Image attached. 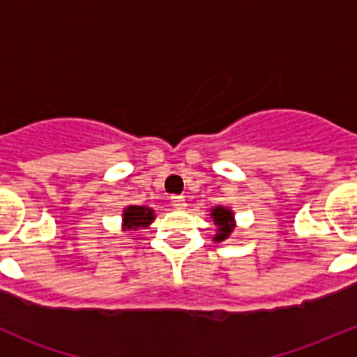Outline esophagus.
<instances>
[{"label":"esophagus","instance_id":"1","mask_svg":"<svg viewBox=\"0 0 357 357\" xmlns=\"http://www.w3.org/2000/svg\"><path fill=\"white\" fill-rule=\"evenodd\" d=\"M171 205L174 208H185L186 207V200L183 195H171Z\"/></svg>","mask_w":357,"mask_h":357}]
</instances>
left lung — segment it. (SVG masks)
<instances>
[{"mask_svg": "<svg viewBox=\"0 0 357 357\" xmlns=\"http://www.w3.org/2000/svg\"><path fill=\"white\" fill-rule=\"evenodd\" d=\"M212 218H214L215 225H218V235L214 236L215 242H222L228 238L233 231V214L229 208L225 207H215L212 208Z\"/></svg>", "mask_w": 357, "mask_h": 357, "instance_id": "obj_1", "label": "left lung"}]
</instances>
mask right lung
Returning a JSON list of instances; mask_svg holds the SVG:
<instances>
[{
    "label": "right lung",
    "instance_id": "obj_1",
    "mask_svg": "<svg viewBox=\"0 0 357 357\" xmlns=\"http://www.w3.org/2000/svg\"><path fill=\"white\" fill-rule=\"evenodd\" d=\"M153 221V211L142 205H129L124 211V226L128 229L145 228Z\"/></svg>",
    "mask_w": 357,
    "mask_h": 357
}]
</instances>
